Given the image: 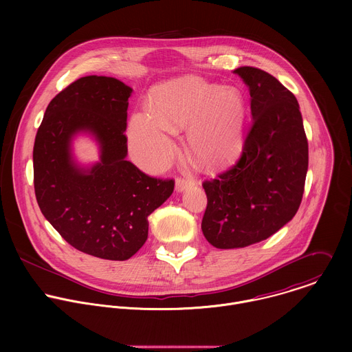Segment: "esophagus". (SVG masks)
Listing matches in <instances>:
<instances>
[{
    "label": "esophagus",
    "instance_id": "34e87169",
    "mask_svg": "<svg viewBox=\"0 0 352 352\" xmlns=\"http://www.w3.org/2000/svg\"><path fill=\"white\" fill-rule=\"evenodd\" d=\"M195 182V178H185V177H178L177 182H175V188L177 190H184L186 186L192 185Z\"/></svg>",
    "mask_w": 352,
    "mask_h": 352
}]
</instances>
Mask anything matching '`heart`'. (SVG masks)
I'll list each match as a JSON object with an SVG mask.
<instances>
[{
	"instance_id": "b5f03b06",
	"label": "heart",
	"mask_w": 352,
	"mask_h": 352,
	"mask_svg": "<svg viewBox=\"0 0 352 352\" xmlns=\"http://www.w3.org/2000/svg\"><path fill=\"white\" fill-rule=\"evenodd\" d=\"M245 118L239 89L182 76L157 87L150 113L132 117L129 139L142 162L157 168L173 152L170 133L189 131L192 153L208 166H223L239 153Z\"/></svg>"
}]
</instances>
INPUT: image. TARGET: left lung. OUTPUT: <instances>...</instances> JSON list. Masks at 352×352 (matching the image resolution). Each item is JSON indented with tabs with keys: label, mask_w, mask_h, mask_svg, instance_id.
Masks as SVG:
<instances>
[{
	"label": "left lung",
	"mask_w": 352,
	"mask_h": 352,
	"mask_svg": "<svg viewBox=\"0 0 352 352\" xmlns=\"http://www.w3.org/2000/svg\"><path fill=\"white\" fill-rule=\"evenodd\" d=\"M249 87L250 126L236 163L204 181L205 238L219 249L261 242L298 212L308 171V139L295 96L270 74L234 69Z\"/></svg>",
	"instance_id": "left-lung-1"
}]
</instances>
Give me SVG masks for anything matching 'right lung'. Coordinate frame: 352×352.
I'll return each mask as SVG.
<instances>
[{
	"mask_svg": "<svg viewBox=\"0 0 352 352\" xmlns=\"http://www.w3.org/2000/svg\"><path fill=\"white\" fill-rule=\"evenodd\" d=\"M131 93L107 76L72 82L50 102L33 147V184L43 216L75 249L107 261H126L138 252L147 239V217L175 185L125 159ZM78 130L91 131L102 146V162L89 172L70 160L69 142Z\"/></svg>",
	"mask_w": 352,
	"mask_h": 352,
	"instance_id": "right-lung-1",
	"label": "right lung"
}]
</instances>
